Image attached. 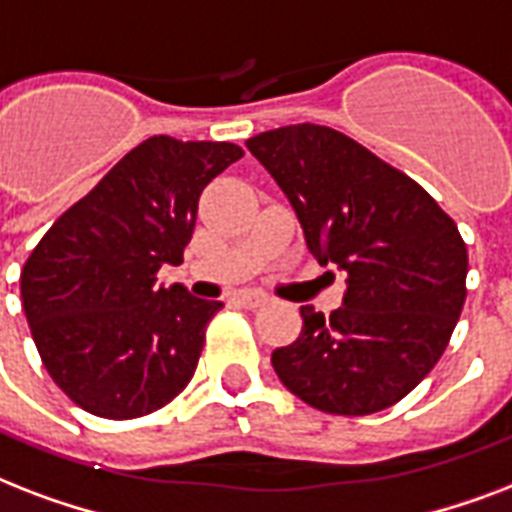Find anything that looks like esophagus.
<instances>
[{"label": "esophagus", "mask_w": 512, "mask_h": 512, "mask_svg": "<svg viewBox=\"0 0 512 512\" xmlns=\"http://www.w3.org/2000/svg\"><path fill=\"white\" fill-rule=\"evenodd\" d=\"M237 304H243V307H248V310H256V307H264L269 301L267 293H261V291H240L235 296Z\"/></svg>", "instance_id": "obj_1"}]
</instances>
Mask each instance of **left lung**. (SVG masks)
<instances>
[{"label": "left lung", "instance_id": "obj_1", "mask_svg": "<svg viewBox=\"0 0 512 512\" xmlns=\"http://www.w3.org/2000/svg\"><path fill=\"white\" fill-rule=\"evenodd\" d=\"M296 211L304 243L347 275L331 315L301 307L299 339L272 352L312 408L366 417L441 360L465 304L467 248L430 194L339 130L301 122L245 141Z\"/></svg>", "mask_w": 512, "mask_h": 512}]
</instances>
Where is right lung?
Here are the masks:
<instances>
[{
  "label": "right lung",
  "mask_w": 512,
  "mask_h": 512,
  "mask_svg": "<svg viewBox=\"0 0 512 512\" xmlns=\"http://www.w3.org/2000/svg\"><path fill=\"white\" fill-rule=\"evenodd\" d=\"M240 157L227 141L146 138L31 251L23 312L47 374L79 408L136 419L189 384L221 301L165 288L157 272L184 261L202 189Z\"/></svg>",
  "instance_id": "1"
}]
</instances>
